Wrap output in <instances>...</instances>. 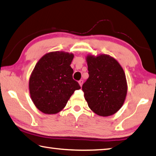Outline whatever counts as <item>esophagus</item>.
Listing matches in <instances>:
<instances>
[{
    "instance_id": "esophagus-1",
    "label": "esophagus",
    "mask_w": 156,
    "mask_h": 156,
    "mask_svg": "<svg viewBox=\"0 0 156 156\" xmlns=\"http://www.w3.org/2000/svg\"><path fill=\"white\" fill-rule=\"evenodd\" d=\"M83 82H84V81H83V80H79L78 83H79V84H80V87L83 86Z\"/></svg>"
}]
</instances>
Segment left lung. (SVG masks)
<instances>
[{
  "mask_svg": "<svg viewBox=\"0 0 156 156\" xmlns=\"http://www.w3.org/2000/svg\"><path fill=\"white\" fill-rule=\"evenodd\" d=\"M89 78L83 84L88 106L98 115L108 117L123 106L127 95L126 74L120 64L112 56L88 55Z\"/></svg>",
  "mask_w": 156,
  "mask_h": 156,
  "instance_id": "1",
  "label": "left lung"
}]
</instances>
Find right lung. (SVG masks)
Wrapping results in <instances>:
<instances>
[{"label":"right lung","mask_w":156,"mask_h":156,"mask_svg":"<svg viewBox=\"0 0 156 156\" xmlns=\"http://www.w3.org/2000/svg\"><path fill=\"white\" fill-rule=\"evenodd\" d=\"M73 54L52 52L45 55L36 64L29 79L31 99L45 114H56L63 110L76 90L80 89L72 78L70 65Z\"/></svg>","instance_id":"right-lung-1"}]
</instances>
